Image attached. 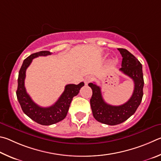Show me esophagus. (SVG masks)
<instances>
[{"instance_id":"34e87169","label":"esophagus","mask_w":161,"mask_h":161,"mask_svg":"<svg viewBox=\"0 0 161 161\" xmlns=\"http://www.w3.org/2000/svg\"><path fill=\"white\" fill-rule=\"evenodd\" d=\"M92 78L91 77V76H88V77H86V79H85V80H84L85 85L88 86L90 83L92 82Z\"/></svg>"}]
</instances>
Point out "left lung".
I'll return each instance as SVG.
<instances>
[{
    "instance_id": "1",
    "label": "left lung",
    "mask_w": 161,
    "mask_h": 161,
    "mask_svg": "<svg viewBox=\"0 0 161 161\" xmlns=\"http://www.w3.org/2000/svg\"><path fill=\"white\" fill-rule=\"evenodd\" d=\"M118 50L123 58L119 70L131 78L134 83V92L130 99L122 105H110L103 100L100 86L93 83L88 84L92 91L91 106L93 117L99 122L108 125H117L128 119L136 111L143 95L144 81L142 64L129 51L121 48Z\"/></svg>"
}]
</instances>
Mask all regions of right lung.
I'll list each match as a JSON object with an SVG mask.
<instances>
[{"mask_svg": "<svg viewBox=\"0 0 161 161\" xmlns=\"http://www.w3.org/2000/svg\"><path fill=\"white\" fill-rule=\"evenodd\" d=\"M50 54H52V53L49 51H42L32 53L25 59L19 71L18 85L16 91L17 98L24 113L30 119L42 125H53L63 120L66 117L73 97L78 94L80 88L84 86L83 82L80 83L78 85H66L64 92L58 100L53 105L48 108H42L33 102L30 95L27 94L25 87L26 70L32 63L33 58Z\"/></svg>", "mask_w": 161, "mask_h": 161, "instance_id": "obj_1", "label": "right lung"}]
</instances>
